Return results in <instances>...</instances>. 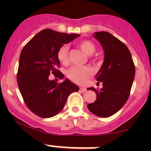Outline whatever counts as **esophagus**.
<instances>
[{"instance_id":"1","label":"esophagus","mask_w":151,"mask_h":151,"mask_svg":"<svg viewBox=\"0 0 151 151\" xmlns=\"http://www.w3.org/2000/svg\"><path fill=\"white\" fill-rule=\"evenodd\" d=\"M80 90L82 91V92H85L87 91V89H86V88H80Z\"/></svg>"}]
</instances>
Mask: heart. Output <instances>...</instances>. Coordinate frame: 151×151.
<instances>
[{"label":"heart","instance_id":"heart-1","mask_svg":"<svg viewBox=\"0 0 151 151\" xmlns=\"http://www.w3.org/2000/svg\"><path fill=\"white\" fill-rule=\"evenodd\" d=\"M78 47L83 50L85 54L91 55L95 51V46L91 41L85 40L79 42ZM57 59L60 63L63 65H67L69 63V47L67 45H63L57 51ZM91 73L90 68L88 66H72L68 69L67 76L73 82L78 84H83L87 80Z\"/></svg>","mask_w":151,"mask_h":151}]
</instances>
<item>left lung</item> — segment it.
I'll return each instance as SVG.
<instances>
[{"label": "left lung", "mask_w": 151, "mask_h": 151, "mask_svg": "<svg viewBox=\"0 0 151 151\" xmlns=\"http://www.w3.org/2000/svg\"><path fill=\"white\" fill-rule=\"evenodd\" d=\"M94 37L101 43L104 53L103 65L96 75L103 88L97 91V100L88 104V110L103 118L115 114L125 105L130 94L135 75V67L126 45L107 32H94Z\"/></svg>", "instance_id": "8db88e82"}]
</instances>
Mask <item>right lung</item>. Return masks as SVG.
Listing matches in <instances>:
<instances>
[{"label": "right lung", "mask_w": 151, "mask_h": 151, "mask_svg": "<svg viewBox=\"0 0 151 151\" xmlns=\"http://www.w3.org/2000/svg\"><path fill=\"white\" fill-rule=\"evenodd\" d=\"M44 29L33 37L21 51L17 73V84L24 102L29 110L42 118H50L60 113L68 97L78 87L68 78L58 84L49 79L50 74L63 78L57 69L60 63L57 51L64 44L78 37Z\"/></svg>", "instance_id": "right-lung-1"}]
</instances>
